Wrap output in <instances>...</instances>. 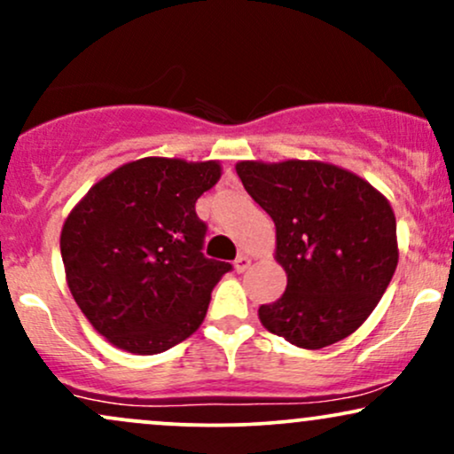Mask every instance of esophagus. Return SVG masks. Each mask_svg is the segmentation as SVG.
I'll use <instances>...</instances> for the list:
<instances>
[{
    "label": "esophagus",
    "instance_id": "obj_1",
    "mask_svg": "<svg viewBox=\"0 0 454 454\" xmlns=\"http://www.w3.org/2000/svg\"><path fill=\"white\" fill-rule=\"evenodd\" d=\"M249 264H252V260L241 254V256H237V260H234V270H237V273H245V270L249 269Z\"/></svg>",
    "mask_w": 454,
    "mask_h": 454
}]
</instances>
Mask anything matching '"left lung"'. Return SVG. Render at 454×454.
Wrapping results in <instances>:
<instances>
[{"label":"left lung","instance_id":"1","mask_svg":"<svg viewBox=\"0 0 454 454\" xmlns=\"http://www.w3.org/2000/svg\"><path fill=\"white\" fill-rule=\"evenodd\" d=\"M247 194L275 222L286 293L260 305L267 331L320 350L346 340L376 309L397 269V222L372 184L335 164L239 161Z\"/></svg>","mask_w":454,"mask_h":454}]
</instances>
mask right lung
<instances>
[{"label": "right lung", "instance_id": "add662e5", "mask_svg": "<svg viewBox=\"0 0 454 454\" xmlns=\"http://www.w3.org/2000/svg\"><path fill=\"white\" fill-rule=\"evenodd\" d=\"M220 161L143 158L87 192L61 228L67 288L91 326L132 354H160L202 325L232 267L202 254L196 200Z\"/></svg>", "mask_w": 454, "mask_h": 454}]
</instances>
